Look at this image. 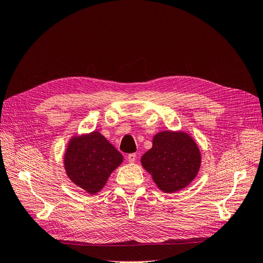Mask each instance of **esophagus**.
Segmentation results:
<instances>
[{"label":"esophagus","mask_w":263,"mask_h":263,"mask_svg":"<svg viewBox=\"0 0 263 263\" xmlns=\"http://www.w3.org/2000/svg\"><path fill=\"white\" fill-rule=\"evenodd\" d=\"M136 158H137L136 154H129L128 156H127V159H128V161L130 163H134L135 161H136Z\"/></svg>","instance_id":"1"}]
</instances>
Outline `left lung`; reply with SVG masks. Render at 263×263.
Instances as JSON below:
<instances>
[{"mask_svg": "<svg viewBox=\"0 0 263 263\" xmlns=\"http://www.w3.org/2000/svg\"><path fill=\"white\" fill-rule=\"evenodd\" d=\"M141 164L164 193L187 186L200 170L201 154L186 133L161 132L153 140V148L141 157Z\"/></svg>", "mask_w": 263, "mask_h": 263, "instance_id": "obj_1", "label": "left lung"}]
</instances>
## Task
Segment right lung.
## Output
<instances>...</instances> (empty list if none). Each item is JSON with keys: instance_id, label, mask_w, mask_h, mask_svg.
Listing matches in <instances>:
<instances>
[{"instance_id": "obj_1", "label": "right lung", "mask_w": 263, "mask_h": 263, "mask_svg": "<svg viewBox=\"0 0 263 263\" xmlns=\"http://www.w3.org/2000/svg\"><path fill=\"white\" fill-rule=\"evenodd\" d=\"M122 162V154L99 132L73 137L65 155L67 176L90 194L100 192Z\"/></svg>"}]
</instances>
